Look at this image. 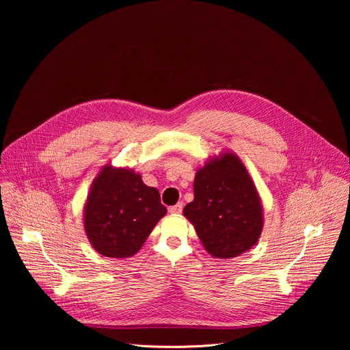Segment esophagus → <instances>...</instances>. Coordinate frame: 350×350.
<instances>
[{"instance_id": "obj_1", "label": "esophagus", "mask_w": 350, "mask_h": 350, "mask_svg": "<svg viewBox=\"0 0 350 350\" xmlns=\"http://www.w3.org/2000/svg\"><path fill=\"white\" fill-rule=\"evenodd\" d=\"M169 212H170L172 215H180V213L183 212V204H181V202H178L177 205L170 206V208H169Z\"/></svg>"}]
</instances>
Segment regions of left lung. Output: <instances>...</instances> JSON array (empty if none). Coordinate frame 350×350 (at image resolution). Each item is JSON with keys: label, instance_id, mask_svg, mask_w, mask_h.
Returning <instances> with one entry per match:
<instances>
[{"label": "left lung", "instance_id": "obj_1", "mask_svg": "<svg viewBox=\"0 0 350 350\" xmlns=\"http://www.w3.org/2000/svg\"><path fill=\"white\" fill-rule=\"evenodd\" d=\"M184 216L217 259L239 256L260 238L265 217L256 185L237 154L220 152L195 173L193 201Z\"/></svg>", "mask_w": 350, "mask_h": 350}]
</instances>
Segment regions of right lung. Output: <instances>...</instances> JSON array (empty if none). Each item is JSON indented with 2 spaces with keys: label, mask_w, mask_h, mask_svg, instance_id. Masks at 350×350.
I'll return each instance as SVG.
<instances>
[{
  "label": "right lung",
  "mask_w": 350,
  "mask_h": 350,
  "mask_svg": "<svg viewBox=\"0 0 350 350\" xmlns=\"http://www.w3.org/2000/svg\"><path fill=\"white\" fill-rule=\"evenodd\" d=\"M166 213L159 191L145 185L139 173L107 163L91 183L83 224L98 254L123 259L139 251Z\"/></svg>",
  "instance_id": "right-lung-1"
}]
</instances>
